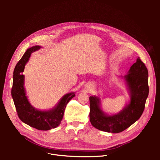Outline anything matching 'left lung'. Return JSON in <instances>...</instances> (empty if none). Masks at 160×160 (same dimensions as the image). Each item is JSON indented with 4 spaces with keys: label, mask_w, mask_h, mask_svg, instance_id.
<instances>
[{
    "label": "left lung",
    "mask_w": 160,
    "mask_h": 160,
    "mask_svg": "<svg viewBox=\"0 0 160 160\" xmlns=\"http://www.w3.org/2000/svg\"><path fill=\"white\" fill-rule=\"evenodd\" d=\"M124 77L130 91L131 100L118 114L105 115L100 108L99 98L95 96L89 98L90 122L96 129L119 133L130 127L142 116L149 94V86L148 71L139 57Z\"/></svg>",
    "instance_id": "1"
}]
</instances>
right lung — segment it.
<instances>
[{
	"label": "right lung",
	"mask_w": 160,
	"mask_h": 160,
	"mask_svg": "<svg viewBox=\"0 0 160 160\" xmlns=\"http://www.w3.org/2000/svg\"><path fill=\"white\" fill-rule=\"evenodd\" d=\"M41 48L35 46L27 50L14 68L11 95L19 119L29 126L38 130H49L59 126L63 118L65 109L69 101L74 98L75 93L63 96L55 108L49 111H39L28 102L24 88V69L31 54Z\"/></svg>",
	"instance_id": "obj_1"
}]
</instances>
